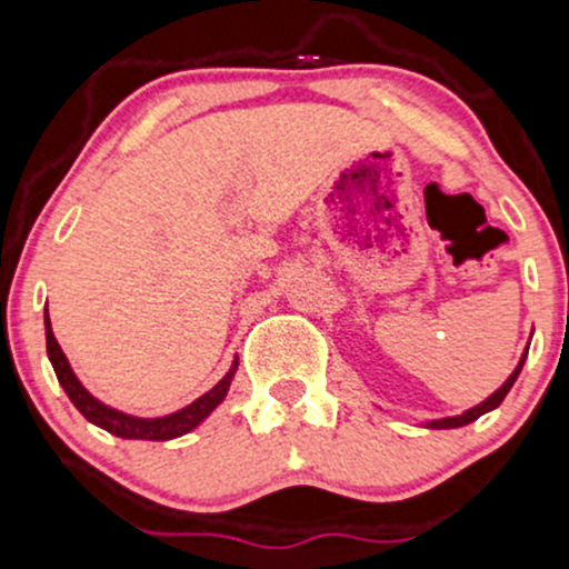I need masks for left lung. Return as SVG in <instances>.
Here are the masks:
<instances>
[{
    "mask_svg": "<svg viewBox=\"0 0 569 569\" xmlns=\"http://www.w3.org/2000/svg\"><path fill=\"white\" fill-rule=\"evenodd\" d=\"M529 351V349H526ZM526 351H523V357H521V362H518V368L512 370L510 373V379L505 381V385L499 387V390H496L493 395H490L488 400H482L480 406H475V409H469V411H463V415H458V417H445V420H433L430 422L428 428H460V426H469V422H475L477 417H482L486 415V411H490V409H496V406L501 403V400L507 398V392H510V387L516 385V379H518V373H521V368H523V362H526Z\"/></svg>",
    "mask_w": 569,
    "mask_h": 569,
    "instance_id": "8db88e82",
    "label": "left lung"
}]
</instances>
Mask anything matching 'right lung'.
Wrapping results in <instances>:
<instances>
[{
	"label": "right lung",
	"instance_id": "obj_1",
	"mask_svg": "<svg viewBox=\"0 0 569 569\" xmlns=\"http://www.w3.org/2000/svg\"><path fill=\"white\" fill-rule=\"evenodd\" d=\"M46 351H48V360H51V365H53V373H57L59 385H62V390L68 392V398L73 400L76 409H79L81 415L92 422V426L109 430V433L119 436V439L169 441V439H177V436L188 433V430H193L199 422H204L209 417V411H212L214 406L226 398V392H229V385H231V379H234V370H237V362H234L231 365L229 373H226L223 379L212 387V390H209L207 395H201V398L193 400L190 406H184V409L174 411V415L154 417V420H141V417L122 415V411L100 403L98 398H92V395L83 390V385L76 379L73 368H70L68 357L62 355L57 338H53L48 313H46Z\"/></svg>",
	"mask_w": 569,
	"mask_h": 569
}]
</instances>
